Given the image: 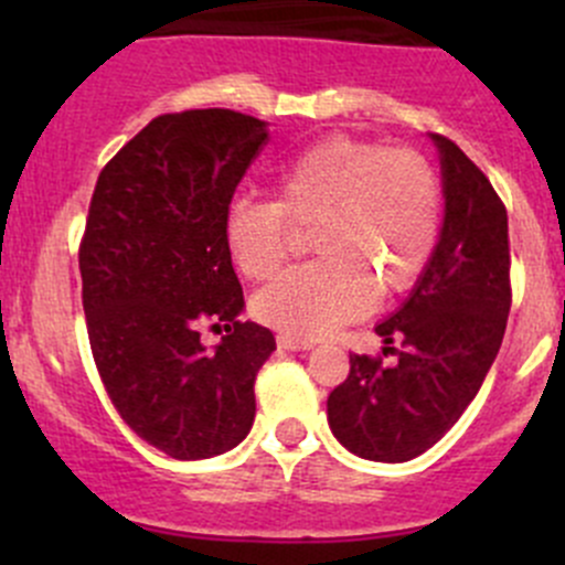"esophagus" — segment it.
I'll list each match as a JSON object with an SVG mask.
<instances>
[{
  "mask_svg": "<svg viewBox=\"0 0 565 565\" xmlns=\"http://www.w3.org/2000/svg\"><path fill=\"white\" fill-rule=\"evenodd\" d=\"M278 347H281V350H289V352H306V350H311V341H303V339H292V335H287V333H278Z\"/></svg>",
  "mask_w": 565,
  "mask_h": 565,
  "instance_id": "esophagus-1",
  "label": "esophagus"
}]
</instances>
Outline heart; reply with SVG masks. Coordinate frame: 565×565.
<instances>
[{
  "mask_svg": "<svg viewBox=\"0 0 565 565\" xmlns=\"http://www.w3.org/2000/svg\"><path fill=\"white\" fill-rule=\"evenodd\" d=\"M443 185L415 150L330 136L276 177V199H237L224 218L232 262L250 281L281 270L298 226L315 230L319 259L262 289L254 315L292 339H322L361 319L374 298L404 295L435 256Z\"/></svg>",
  "mask_w": 565,
  "mask_h": 565,
  "instance_id": "b5f03b06",
  "label": "heart"
}]
</instances>
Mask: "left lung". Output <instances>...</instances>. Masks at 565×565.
I'll list each match as a JSON object with an SVG mask.
<instances>
[{
  "mask_svg": "<svg viewBox=\"0 0 565 565\" xmlns=\"http://www.w3.org/2000/svg\"><path fill=\"white\" fill-rule=\"evenodd\" d=\"M446 221L429 267L396 315L380 322L383 358L350 355L328 396L335 440L374 461L429 451L476 398L503 344L511 309L509 215L489 177L446 136Z\"/></svg>",
  "mask_w": 565,
  "mask_h": 565,
  "instance_id": "8db88e82",
  "label": "left lung"
}]
</instances>
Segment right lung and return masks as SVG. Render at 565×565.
Wrapping results in <instances>:
<instances>
[{
	"label": "right lung",
	"mask_w": 565,
	"mask_h": 565,
	"mask_svg": "<svg viewBox=\"0 0 565 565\" xmlns=\"http://www.w3.org/2000/svg\"><path fill=\"white\" fill-rule=\"evenodd\" d=\"M265 122L232 108L161 114L95 182L78 246L89 350L119 418L172 459H210L254 424V380L276 350L241 322L224 218ZM224 323L215 353L198 328Z\"/></svg>",
	"instance_id": "obj_1"
}]
</instances>
